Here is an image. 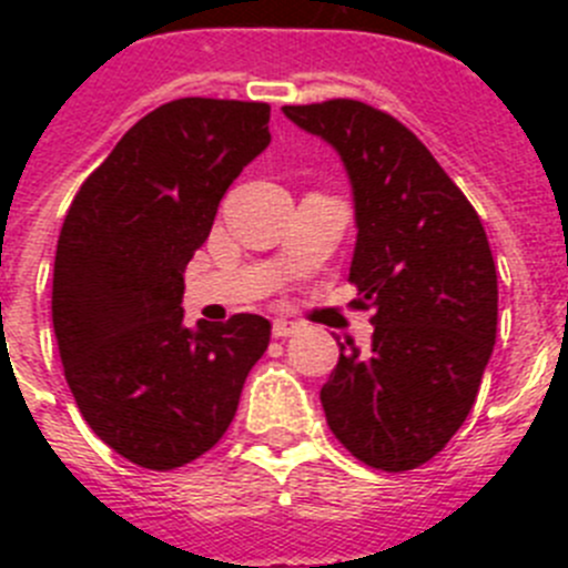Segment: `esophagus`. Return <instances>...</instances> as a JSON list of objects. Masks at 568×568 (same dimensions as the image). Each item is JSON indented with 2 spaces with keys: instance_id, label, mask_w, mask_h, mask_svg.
<instances>
[{
  "instance_id": "34e87169",
  "label": "esophagus",
  "mask_w": 568,
  "mask_h": 568,
  "mask_svg": "<svg viewBox=\"0 0 568 568\" xmlns=\"http://www.w3.org/2000/svg\"><path fill=\"white\" fill-rule=\"evenodd\" d=\"M298 324L295 321H287V318H275L273 321V335L275 338H290V335L298 333Z\"/></svg>"
}]
</instances>
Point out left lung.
Here are the masks:
<instances>
[{
	"label": "left lung",
	"mask_w": 568,
	"mask_h": 568,
	"mask_svg": "<svg viewBox=\"0 0 568 568\" xmlns=\"http://www.w3.org/2000/svg\"><path fill=\"white\" fill-rule=\"evenodd\" d=\"M284 115L344 162L355 204L349 281L373 346L344 341L321 386L335 438L366 466L406 471L469 415L498 329V275L478 213L413 130L353 99Z\"/></svg>",
	"instance_id": "obj_1"
}]
</instances>
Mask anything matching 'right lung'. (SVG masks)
<instances>
[{
	"label": "right lung",
	"mask_w": 568,
	"mask_h": 568,
	"mask_svg": "<svg viewBox=\"0 0 568 568\" xmlns=\"http://www.w3.org/2000/svg\"><path fill=\"white\" fill-rule=\"evenodd\" d=\"M270 144V104L175 99L133 124L64 215L53 329L70 393L110 449L175 469L219 444L270 321L184 324V270Z\"/></svg>",
	"instance_id": "right-lung-1"
}]
</instances>
